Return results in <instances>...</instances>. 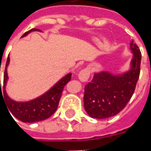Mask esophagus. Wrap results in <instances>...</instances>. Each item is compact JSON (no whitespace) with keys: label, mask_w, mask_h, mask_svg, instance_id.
<instances>
[{"label":"esophagus","mask_w":151,"mask_h":151,"mask_svg":"<svg viewBox=\"0 0 151 151\" xmlns=\"http://www.w3.org/2000/svg\"><path fill=\"white\" fill-rule=\"evenodd\" d=\"M89 77H90V69L88 68L82 69L78 74V79L80 82H87Z\"/></svg>","instance_id":"1"}]
</instances>
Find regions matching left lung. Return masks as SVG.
<instances>
[{"mask_svg":"<svg viewBox=\"0 0 151 151\" xmlns=\"http://www.w3.org/2000/svg\"><path fill=\"white\" fill-rule=\"evenodd\" d=\"M130 51L133 56L128 70L117 73L107 70L95 72L91 82L85 86L84 108L92 118L114 116L130 100L139 78L142 60L141 52L133 40Z\"/></svg>","mask_w":151,"mask_h":151,"instance_id":"1","label":"left lung"}]
</instances>
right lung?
Masks as SVG:
<instances>
[{"label":"right lung","instance_id":"obj_1","mask_svg":"<svg viewBox=\"0 0 151 151\" xmlns=\"http://www.w3.org/2000/svg\"><path fill=\"white\" fill-rule=\"evenodd\" d=\"M33 31H42L39 29H31L26 32L22 38L27 36ZM10 58L9 56L5 65L3 86H1L0 80V97L2 96L3 100L8 108L9 112H11L14 116L24 123H34L42 121L50 117L56 111L59 104L60 96L65 86L71 79L72 73H69L60 79L51 88L43 95L29 101H16L11 99L6 92V85L9 80L7 68L9 65Z\"/></svg>","mask_w":151,"mask_h":151}]
</instances>
